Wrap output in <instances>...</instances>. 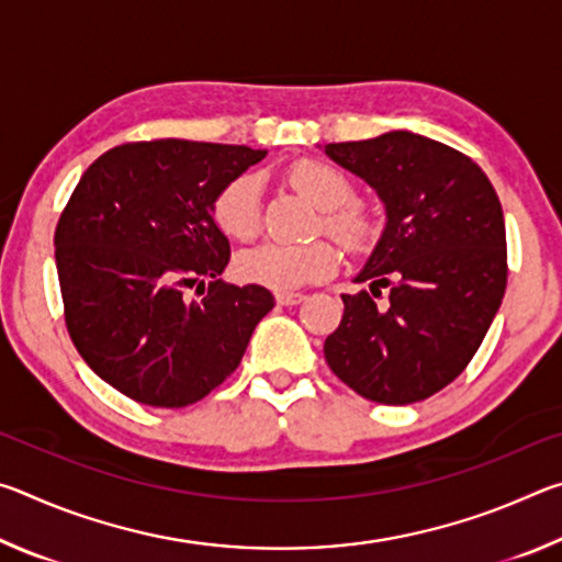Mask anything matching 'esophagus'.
I'll return each mask as SVG.
<instances>
[{"label": "esophagus", "mask_w": 562, "mask_h": 562, "mask_svg": "<svg viewBox=\"0 0 562 562\" xmlns=\"http://www.w3.org/2000/svg\"><path fill=\"white\" fill-rule=\"evenodd\" d=\"M274 300H278L280 304H300L304 300L302 292H278L274 294Z\"/></svg>", "instance_id": "34e87169"}]
</instances>
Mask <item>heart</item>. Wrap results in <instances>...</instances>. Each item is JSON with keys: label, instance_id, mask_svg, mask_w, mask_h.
<instances>
[{"label": "heart", "instance_id": "obj_1", "mask_svg": "<svg viewBox=\"0 0 562 562\" xmlns=\"http://www.w3.org/2000/svg\"><path fill=\"white\" fill-rule=\"evenodd\" d=\"M292 186L307 195L325 213V227L351 250H361L374 240L372 215L351 205L349 178L335 166L319 160H300L290 168ZM262 183L255 173L233 178L213 203L221 231L233 240H252L260 233ZM339 265V250L327 240L317 243H262L247 247L235 258L237 278L270 290H297L302 284L329 278Z\"/></svg>", "mask_w": 562, "mask_h": 562}]
</instances>
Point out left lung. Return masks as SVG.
<instances>
[{"mask_svg":"<svg viewBox=\"0 0 562 562\" xmlns=\"http://www.w3.org/2000/svg\"><path fill=\"white\" fill-rule=\"evenodd\" d=\"M325 154L374 188L386 223L325 339L341 382L376 404L429 398L469 364L506 292V223L486 173L469 156L412 131L327 144Z\"/></svg>","mask_w":562,"mask_h":562,"instance_id":"left-lung-1","label":"left lung"}]
</instances>
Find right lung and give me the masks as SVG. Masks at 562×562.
Returning <instances> with one entry per match:
<instances>
[{
	"label": "right lung",
	"mask_w": 562,
	"mask_h": 562,
	"mask_svg": "<svg viewBox=\"0 0 562 562\" xmlns=\"http://www.w3.org/2000/svg\"><path fill=\"white\" fill-rule=\"evenodd\" d=\"M268 150L160 138L93 160L54 235L66 327L83 361L133 402L180 408L231 376L274 307L223 282L231 243L213 203ZM198 286L201 301L184 290Z\"/></svg>",
	"instance_id": "obj_1"
}]
</instances>
